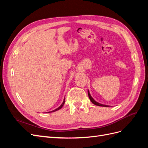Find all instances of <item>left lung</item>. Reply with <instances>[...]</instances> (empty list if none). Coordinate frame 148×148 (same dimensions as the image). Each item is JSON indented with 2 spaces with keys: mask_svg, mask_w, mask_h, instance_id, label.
Here are the masks:
<instances>
[{
  "mask_svg": "<svg viewBox=\"0 0 148 148\" xmlns=\"http://www.w3.org/2000/svg\"><path fill=\"white\" fill-rule=\"evenodd\" d=\"M88 96H89V99H90V101L93 103L94 104L96 105V106H102V107H109V106H107V105H104V104H100V103L96 102L95 99H93V98L92 97V96H91L90 93H89V90H88Z\"/></svg>",
  "mask_w": 148,
  "mask_h": 148,
  "instance_id": "left-lung-1",
  "label": "left lung"
}]
</instances>
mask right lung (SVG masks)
<instances>
[{
  "label": "right lung",
  "mask_w": 148,
  "mask_h": 148,
  "mask_svg": "<svg viewBox=\"0 0 148 148\" xmlns=\"http://www.w3.org/2000/svg\"><path fill=\"white\" fill-rule=\"evenodd\" d=\"M64 103H65V98H64V101H63V102H62V104L58 107V108H57L56 109H55V110H52V111H51V112H55V111H57V110H59V109H60L62 107H63V106L64 105Z\"/></svg>",
  "instance_id": "obj_1"
}]
</instances>
